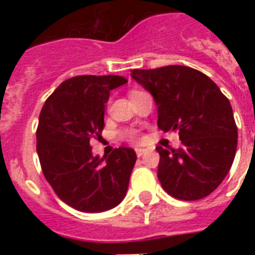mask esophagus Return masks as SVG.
<instances>
[{
  "mask_svg": "<svg viewBox=\"0 0 255 255\" xmlns=\"http://www.w3.org/2000/svg\"><path fill=\"white\" fill-rule=\"evenodd\" d=\"M144 153H147V149H144V148H137V149H136V155H137V157L143 156Z\"/></svg>",
  "mask_w": 255,
  "mask_h": 255,
  "instance_id": "34e87169",
  "label": "esophagus"
}]
</instances>
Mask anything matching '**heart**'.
<instances>
[{
    "label": "heart",
    "mask_w": 255,
    "mask_h": 255,
    "mask_svg": "<svg viewBox=\"0 0 255 255\" xmlns=\"http://www.w3.org/2000/svg\"><path fill=\"white\" fill-rule=\"evenodd\" d=\"M120 136L127 140V141H129V143H140V140H141L140 133L136 129H124L120 133Z\"/></svg>",
    "instance_id": "obj_1"
}]
</instances>
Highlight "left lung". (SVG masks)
<instances>
[{"label": "left lung", "instance_id": "obj_1", "mask_svg": "<svg viewBox=\"0 0 255 255\" xmlns=\"http://www.w3.org/2000/svg\"><path fill=\"white\" fill-rule=\"evenodd\" d=\"M131 77L157 104V127L177 131L181 147L164 149L157 177L172 197L194 201L209 196L225 178L237 151L233 110L209 77L186 66L132 70Z\"/></svg>", "mask_w": 255, "mask_h": 255}]
</instances>
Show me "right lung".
<instances>
[{"mask_svg":"<svg viewBox=\"0 0 255 255\" xmlns=\"http://www.w3.org/2000/svg\"><path fill=\"white\" fill-rule=\"evenodd\" d=\"M119 75H79L62 82L39 114L37 153L43 176L62 201L98 213L123 201L136 163L132 148L94 156L90 140L104 128L110 91L127 83Z\"/></svg>","mask_w":255,"mask_h":255,"instance_id":"add662e5","label":"right lung"}]
</instances>
